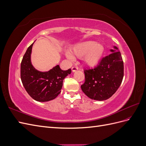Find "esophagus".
Instances as JSON below:
<instances>
[{
    "label": "esophagus",
    "instance_id": "1",
    "mask_svg": "<svg viewBox=\"0 0 146 146\" xmlns=\"http://www.w3.org/2000/svg\"><path fill=\"white\" fill-rule=\"evenodd\" d=\"M77 70H78V68H77V67H76V66H74V67H72V71L73 72H76Z\"/></svg>",
    "mask_w": 146,
    "mask_h": 146
}]
</instances>
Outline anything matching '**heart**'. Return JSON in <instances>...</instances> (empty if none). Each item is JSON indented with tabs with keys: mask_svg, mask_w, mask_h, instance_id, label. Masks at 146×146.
I'll list each match as a JSON object with an SVG mask.
<instances>
[{
	"mask_svg": "<svg viewBox=\"0 0 146 146\" xmlns=\"http://www.w3.org/2000/svg\"><path fill=\"white\" fill-rule=\"evenodd\" d=\"M105 48L100 43L93 41H88L78 43L72 48L70 53L67 52L66 56L70 60L74 58H81L88 67L93 68L98 66L102 58Z\"/></svg>",
	"mask_w": 146,
	"mask_h": 146,
	"instance_id": "1",
	"label": "heart"
}]
</instances>
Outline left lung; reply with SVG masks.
<instances>
[{"label": "left lung", "mask_w": 146, "mask_h": 146, "mask_svg": "<svg viewBox=\"0 0 146 146\" xmlns=\"http://www.w3.org/2000/svg\"><path fill=\"white\" fill-rule=\"evenodd\" d=\"M94 69L85 70V82L81 86L88 98L96 100L109 99L120 86L123 77V63L116 46Z\"/></svg>", "instance_id": "8db88e82"}]
</instances>
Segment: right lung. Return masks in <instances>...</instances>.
<instances>
[{
  "instance_id": "add662e5",
  "label": "right lung",
  "mask_w": 146,
  "mask_h": 146,
  "mask_svg": "<svg viewBox=\"0 0 146 146\" xmlns=\"http://www.w3.org/2000/svg\"><path fill=\"white\" fill-rule=\"evenodd\" d=\"M34 42L28 47L22 60L21 78L28 94L34 100L44 102L52 100L58 96L61 92L63 80L70 74L71 69L63 70L59 65L46 72L35 69L31 61Z\"/></svg>"
}]
</instances>
